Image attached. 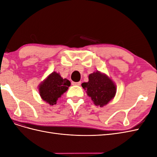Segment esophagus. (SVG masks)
Listing matches in <instances>:
<instances>
[{
    "mask_svg": "<svg viewBox=\"0 0 157 157\" xmlns=\"http://www.w3.org/2000/svg\"><path fill=\"white\" fill-rule=\"evenodd\" d=\"M81 84V82H72V85H76V86H80V85Z\"/></svg>",
    "mask_w": 157,
    "mask_h": 157,
    "instance_id": "1",
    "label": "esophagus"
}]
</instances>
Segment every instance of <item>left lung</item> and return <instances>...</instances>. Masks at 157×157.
<instances>
[{"mask_svg":"<svg viewBox=\"0 0 157 157\" xmlns=\"http://www.w3.org/2000/svg\"><path fill=\"white\" fill-rule=\"evenodd\" d=\"M82 87L96 106L102 107L115 98L117 92L115 83L105 74L98 71L88 76V82H83Z\"/></svg>","mask_w":157,"mask_h":157,"instance_id":"8db88e82","label":"left lung"}]
</instances>
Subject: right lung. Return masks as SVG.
<instances>
[{
    "label": "right lung",
    "mask_w": 157,
    "mask_h": 157,
    "mask_svg": "<svg viewBox=\"0 0 157 157\" xmlns=\"http://www.w3.org/2000/svg\"><path fill=\"white\" fill-rule=\"evenodd\" d=\"M71 86V82L67 78H63L59 73L54 71L42 81L39 86L40 96L44 101L50 105L56 104Z\"/></svg>",
    "instance_id": "right-lung-1"
}]
</instances>
